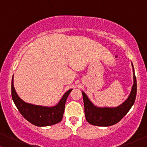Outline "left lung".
I'll use <instances>...</instances> for the list:
<instances>
[{"mask_svg": "<svg viewBox=\"0 0 147 147\" xmlns=\"http://www.w3.org/2000/svg\"><path fill=\"white\" fill-rule=\"evenodd\" d=\"M137 86V79L134 72V84L131 89V94L124 103L116 108L97 107L90 101L85 93L82 92L84 114L87 122L92 125L100 127H108L119 122L127 115L135 102Z\"/></svg>", "mask_w": 147, "mask_h": 147, "instance_id": "left-lung-1", "label": "left lung"}]
</instances>
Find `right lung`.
I'll return each mask as SVG.
<instances>
[{
	"label": "right lung",
	"instance_id": "add662e5",
	"mask_svg": "<svg viewBox=\"0 0 147 147\" xmlns=\"http://www.w3.org/2000/svg\"><path fill=\"white\" fill-rule=\"evenodd\" d=\"M72 90V89H71L65 92L56 106L53 107L38 106L26 103L18 96L13 86V76L12 79L11 95L16 107L25 119L38 127L51 126L62 121L65 102Z\"/></svg>",
	"mask_w": 147,
	"mask_h": 147
}]
</instances>
